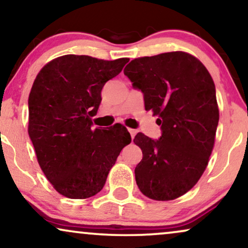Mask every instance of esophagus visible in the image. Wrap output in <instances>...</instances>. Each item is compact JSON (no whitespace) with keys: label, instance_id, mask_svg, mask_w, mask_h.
<instances>
[{"label":"esophagus","instance_id":"obj_1","mask_svg":"<svg viewBox=\"0 0 248 248\" xmlns=\"http://www.w3.org/2000/svg\"><path fill=\"white\" fill-rule=\"evenodd\" d=\"M128 132H130L131 138H132V139H134L135 134H137V130H133V128H128Z\"/></svg>","mask_w":248,"mask_h":248}]
</instances>
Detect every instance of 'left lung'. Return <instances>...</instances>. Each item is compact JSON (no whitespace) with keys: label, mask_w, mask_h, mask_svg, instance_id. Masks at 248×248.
<instances>
[{"label":"left lung","mask_w":248,"mask_h":248,"mask_svg":"<svg viewBox=\"0 0 248 248\" xmlns=\"http://www.w3.org/2000/svg\"><path fill=\"white\" fill-rule=\"evenodd\" d=\"M124 74L142 91L145 110L154 111L161 126L159 140L135 135L143 155L135 181L149 199H177L198 183L211 155L219 122L215 82L206 67L185 52L134 59Z\"/></svg>","instance_id":"8db88e82"}]
</instances>
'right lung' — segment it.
Here are the masks:
<instances>
[{
	"label": "right lung",
	"mask_w": 248,
	"mask_h": 248,
	"mask_svg": "<svg viewBox=\"0 0 248 248\" xmlns=\"http://www.w3.org/2000/svg\"><path fill=\"white\" fill-rule=\"evenodd\" d=\"M128 61L64 55L47 63L33 81L28 133L44 174L66 198L99 193L122 149L131 143L123 125L93 128L91 120L105 83Z\"/></svg>",
	"instance_id": "add662e5"
}]
</instances>
